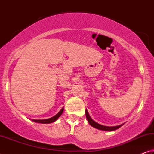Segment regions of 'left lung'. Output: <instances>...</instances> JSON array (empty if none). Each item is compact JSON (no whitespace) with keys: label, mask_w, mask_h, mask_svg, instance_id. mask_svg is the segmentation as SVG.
<instances>
[{"label":"left lung","mask_w":154,"mask_h":154,"mask_svg":"<svg viewBox=\"0 0 154 154\" xmlns=\"http://www.w3.org/2000/svg\"><path fill=\"white\" fill-rule=\"evenodd\" d=\"M85 116H86L88 121L91 126L98 130H105V131H113V130L118 129L119 128H120L122 126H123L124 125V124H122L121 125H119V126H103V125L99 124L97 123V122H94L92 118H91V117L90 116L89 113H88L87 109L85 110Z\"/></svg>","instance_id":"8db88e82"}]
</instances>
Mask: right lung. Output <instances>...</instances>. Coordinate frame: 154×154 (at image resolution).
Wrapping results in <instances>:
<instances>
[{
	"mask_svg": "<svg viewBox=\"0 0 154 154\" xmlns=\"http://www.w3.org/2000/svg\"><path fill=\"white\" fill-rule=\"evenodd\" d=\"M63 111H64V108H62L61 110L58 112V113H57L56 116H54L51 118L46 119H32V121L35 122H37V123H41V124H50V123H52V122H54L55 121H56L59 117L61 116L62 113H63Z\"/></svg>",
	"mask_w": 154,
	"mask_h": 154,
	"instance_id": "add662e5",
	"label": "right lung"
}]
</instances>
